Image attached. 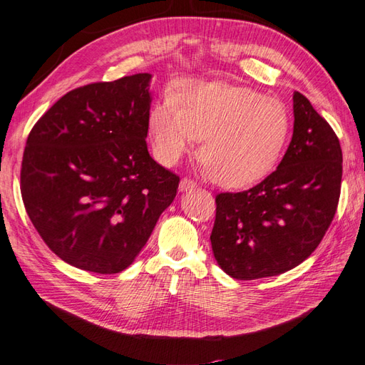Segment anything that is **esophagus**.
I'll return each instance as SVG.
<instances>
[{
  "mask_svg": "<svg viewBox=\"0 0 365 365\" xmlns=\"http://www.w3.org/2000/svg\"><path fill=\"white\" fill-rule=\"evenodd\" d=\"M194 188H196V183H194V180L188 179V177H185V179H182V180H180L179 190H180L182 192H185V191H190V190H194Z\"/></svg>",
  "mask_w": 365,
  "mask_h": 365,
  "instance_id": "obj_1",
  "label": "esophagus"
}]
</instances>
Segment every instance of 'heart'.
Masks as SVG:
<instances>
[{
  "mask_svg": "<svg viewBox=\"0 0 365 365\" xmlns=\"http://www.w3.org/2000/svg\"><path fill=\"white\" fill-rule=\"evenodd\" d=\"M149 127L155 152L174 165L197 140L199 157L224 186L259 180L275 166L289 135L291 118L283 103L225 82H183L175 99L154 106Z\"/></svg>",
  "mask_w": 365,
  "mask_h": 365,
  "instance_id": "b5f03b06",
  "label": "heart"
}]
</instances>
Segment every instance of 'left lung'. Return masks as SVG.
Wrapping results in <instances>:
<instances>
[{
	"instance_id": "1",
	"label": "left lung",
	"mask_w": 365,
	"mask_h": 365,
	"mask_svg": "<svg viewBox=\"0 0 365 365\" xmlns=\"http://www.w3.org/2000/svg\"><path fill=\"white\" fill-rule=\"evenodd\" d=\"M292 101L294 133L278 168L247 191L216 196L211 247L219 267L236 279L299 266L317 249L337 210L339 138L302 93Z\"/></svg>"
}]
</instances>
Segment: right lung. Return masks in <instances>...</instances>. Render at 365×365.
Segmentation results:
<instances>
[{
    "label": "right lung",
    "instance_id": "add662e5",
    "mask_svg": "<svg viewBox=\"0 0 365 365\" xmlns=\"http://www.w3.org/2000/svg\"><path fill=\"white\" fill-rule=\"evenodd\" d=\"M152 74L68 91L32 127L21 163L31 222L58 258L96 274L129 267L179 177L149 155Z\"/></svg>",
    "mask_w": 365,
    "mask_h": 365
}]
</instances>
